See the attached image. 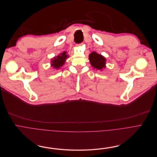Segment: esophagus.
Returning a JSON list of instances; mask_svg holds the SVG:
<instances>
[{"instance_id":"obj_1","label":"esophagus","mask_w":157,"mask_h":157,"mask_svg":"<svg viewBox=\"0 0 157 157\" xmlns=\"http://www.w3.org/2000/svg\"><path fill=\"white\" fill-rule=\"evenodd\" d=\"M82 43H80V44H76V46L77 47H80V46H82Z\"/></svg>"}]
</instances>
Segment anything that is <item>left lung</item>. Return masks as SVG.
Masks as SVG:
<instances>
[{
    "label": "left lung",
    "instance_id": "left-lung-1",
    "mask_svg": "<svg viewBox=\"0 0 157 157\" xmlns=\"http://www.w3.org/2000/svg\"><path fill=\"white\" fill-rule=\"evenodd\" d=\"M89 59L91 66L94 68L101 70L103 68H105L106 59L101 54H98L95 52H93L91 54H89Z\"/></svg>",
    "mask_w": 157,
    "mask_h": 157
}]
</instances>
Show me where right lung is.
I'll use <instances>...</instances> for the list:
<instances>
[{"label":"right lung","instance_id":"1","mask_svg":"<svg viewBox=\"0 0 157 157\" xmlns=\"http://www.w3.org/2000/svg\"><path fill=\"white\" fill-rule=\"evenodd\" d=\"M68 57L67 55V52H64L62 54H59L57 57H54L51 61V66L53 67L55 69H59L64 64L66 59Z\"/></svg>","mask_w":157,"mask_h":157}]
</instances>
